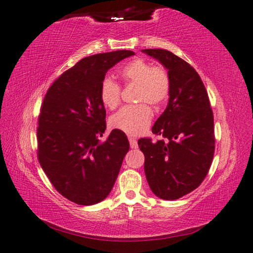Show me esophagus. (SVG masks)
<instances>
[{
    "label": "esophagus",
    "instance_id": "esophagus-1",
    "mask_svg": "<svg viewBox=\"0 0 253 253\" xmlns=\"http://www.w3.org/2000/svg\"><path fill=\"white\" fill-rule=\"evenodd\" d=\"M129 143H130V148H131V149L138 148V142H137V140L134 139V138L129 137Z\"/></svg>",
    "mask_w": 253,
    "mask_h": 253
}]
</instances>
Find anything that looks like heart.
Returning <instances> with one entry per match:
<instances>
[{
    "mask_svg": "<svg viewBox=\"0 0 253 253\" xmlns=\"http://www.w3.org/2000/svg\"><path fill=\"white\" fill-rule=\"evenodd\" d=\"M120 76L125 84L137 85L136 102L160 105L168 98L170 81L163 68L153 67L143 59H134L121 69ZM100 100L107 109L114 110L121 102V87L111 78H104L100 85ZM153 119V111L145 103L128 105L110 117V126L129 136L146 131Z\"/></svg>",
    "mask_w": 253,
    "mask_h": 253,
    "instance_id": "b5f03b06",
    "label": "heart"
}]
</instances>
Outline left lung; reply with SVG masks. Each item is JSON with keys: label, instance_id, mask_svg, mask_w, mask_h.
I'll list each match as a JSON object with an SVG mask.
<instances>
[{"label": "left lung", "instance_id": "8db88e82", "mask_svg": "<svg viewBox=\"0 0 253 253\" xmlns=\"http://www.w3.org/2000/svg\"><path fill=\"white\" fill-rule=\"evenodd\" d=\"M162 63L170 81L167 108L152 131L162 140L138 141L144 172L157 197L174 201L201 185L214 153L213 114L195 69L166 49H142Z\"/></svg>", "mask_w": 253, "mask_h": 253}]
</instances>
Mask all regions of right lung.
<instances>
[{
  "mask_svg": "<svg viewBox=\"0 0 253 253\" xmlns=\"http://www.w3.org/2000/svg\"><path fill=\"white\" fill-rule=\"evenodd\" d=\"M131 50L83 58L47 90L38 127V157L44 172L62 196L82 206L107 197L129 151L126 134L107 129L100 85L105 73Z\"/></svg>",
  "mask_w": 253,
  "mask_h": 253,
  "instance_id": "right-lung-1",
  "label": "right lung"
}]
</instances>
